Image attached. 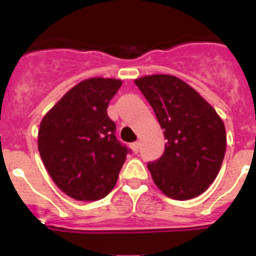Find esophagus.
I'll return each mask as SVG.
<instances>
[{"instance_id": "34e87169", "label": "esophagus", "mask_w": 256, "mask_h": 256, "mask_svg": "<svg viewBox=\"0 0 256 256\" xmlns=\"http://www.w3.org/2000/svg\"><path fill=\"white\" fill-rule=\"evenodd\" d=\"M130 148H132V151L134 154H137L140 151V142H133V144H130Z\"/></svg>"}]
</instances>
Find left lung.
<instances>
[{
	"mask_svg": "<svg viewBox=\"0 0 256 256\" xmlns=\"http://www.w3.org/2000/svg\"><path fill=\"white\" fill-rule=\"evenodd\" d=\"M166 138L162 156L148 164L164 195L188 200L214 182L224 159L226 128L212 105L182 79L155 74L136 79Z\"/></svg>",
	"mask_w": 256,
	"mask_h": 256,
	"instance_id": "1",
	"label": "left lung"
}]
</instances>
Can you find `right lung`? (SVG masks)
Masks as SVG:
<instances>
[{"label":"right lung","instance_id":"right-lung-1","mask_svg":"<svg viewBox=\"0 0 256 256\" xmlns=\"http://www.w3.org/2000/svg\"><path fill=\"white\" fill-rule=\"evenodd\" d=\"M122 80L90 78L66 92L38 130V150L56 186L79 201H96L114 188L128 148L115 137L108 102Z\"/></svg>","mask_w":256,"mask_h":256}]
</instances>
